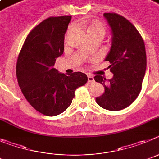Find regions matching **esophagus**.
I'll return each mask as SVG.
<instances>
[{"label":"esophagus","instance_id":"esophagus-1","mask_svg":"<svg viewBox=\"0 0 159 159\" xmlns=\"http://www.w3.org/2000/svg\"><path fill=\"white\" fill-rule=\"evenodd\" d=\"M94 81V78L92 75H88V82L89 83H93Z\"/></svg>","mask_w":159,"mask_h":159}]
</instances>
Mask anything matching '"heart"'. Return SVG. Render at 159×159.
<instances>
[{"label":"heart","instance_id":"obj_1","mask_svg":"<svg viewBox=\"0 0 159 159\" xmlns=\"http://www.w3.org/2000/svg\"><path fill=\"white\" fill-rule=\"evenodd\" d=\"M107 31L106 26L102 22L90 23L87 26V32L90 37H98L101 39L104 37Z\"/></svg>","mask_w":159,"mask_h":159}]
</instances>
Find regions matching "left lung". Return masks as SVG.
<instances>
[{
    "label": "left lung",
    "instance_id": "1",
    "mask_svg": "<svg viewBox=\"0 0 159 159\" xmlns=\"http://www.w3.org/2000/svg\"><path fill=\"white\" fill-rule=\"evenodd\" d=\"M112 31L111 50L104 61L114 74L111 79L96 75L104 93L96 98L104 109L119 111L127 108L138 97L147 68L144 41L135 27L125 17L115 12L104 13Z\"/></svg>",
    "mask_w": 159,
    "mask_h": 159
}]
</instances>
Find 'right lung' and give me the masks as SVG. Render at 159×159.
I'll return each mask as SVG.
<instances>
[{"instance_id": "right-lung-1", "label": "right lung", "mask_w": 159, "mask_h": 159, "mask_svg": "<svg viewBox=\"0 0 159 159\" xmlns=\"http://www.w3.org/2000/svg\"><path fill=\"white\" fill-rule=\"evenodd\" d=\"M71 16H51L30 31L16 62L18 85L31 106L48 116L63 112L72 103L75 90L85 85L86 74L68 76L53 68L63 54L64 35Z\"/></svg>"}]
</instances>
